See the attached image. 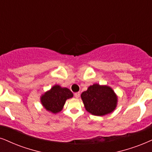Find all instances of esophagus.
<instances>
[{"mask_svg": "<svg viewBox=\"0 0 152 152\" xmlns=\"http://www.w3.org/2000/svg\"><path fill=\"white\" fill-rule=\"evenodd\" d=\"M74 97H76V98H78V97H80V93H79V92L74 93Z\"/></svg>", "mask_w": 152, "mask_h": 152, "instance_id": "esophagus-1", "label": "esophagus"}]
</instances>
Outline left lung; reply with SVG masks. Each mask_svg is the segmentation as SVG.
Returning a JSON list of instances; mask_svg holds the SVG:
<instances>
[{"mask_svg": "<svg viewBox=\"0 0 152 152\" xmlns=\"http://www.w3.org/2000/svg\"><path fill=\"white\" fill-rule=\"evenodd\" d=\"M81 99L90 114L104 116L112 112L116 107L117 97L110 87L94 84L83 92Z\"/></svg>", "mask_w": 152, "mask_h": 152, "instance_id": "1", "label": "left lung"}]
</instances>
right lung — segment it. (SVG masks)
Instances as JSON below:
<instances>
[{"label": "right lung", "mask_w": 152, "mask_h": 152, "mask_svg": "<svg viewBox=\"0 0 152 152\" xmlns=\"http://www.w3.org/2000/svg\"><path fill=\"white\" fill-rule=\"evenodd\" d=\"M72 97L73 93L69 89L56 85L44 94L41 100L46 110L56 114L62 110L66 99Z\"/></svg>", "instance_id": "add662e5"}]
</instances>
